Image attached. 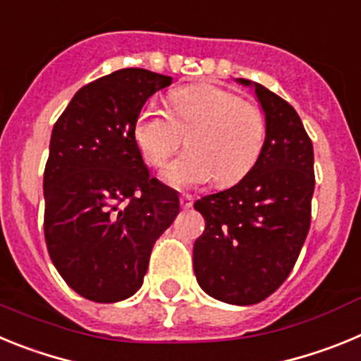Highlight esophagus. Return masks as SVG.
Listing matches in <instances>:
<instances>
[{
	"mask_svg": "<svg viewBox=\"0 0 361 361\" xmlns=\"http://www.w3.org/2000/svg\"><path fill=\"white\" fill-rule=\"evenodd\" d=\"M193 206V197L191 195H180V208L190 209Z\"/></svg>",
	"mask_w": 361,
	"mask_h": 361,
	"instance_id": "obj_1",
	"label": "esophagus"
}]
</instances>
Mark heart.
I'll return each instance as SVG.
<instances>
[{
    "instance_id": "1",
    "label": "heart",
    "mask_w": 361,
    "mask_h": 361,
    "mask_svg": "<svg viewBox=\"0 0 361 361\" xmlns=\"http://www.w3.org/2000/svg\"><path fill=\"white\" fill-rule=\"evenodd\" d=\"M262 108L216 85L173 92L170 110L148 104L135 123V139L152 166H164L186 135L188 152L164 171L170 186L186 190L215 177L220 186L238 183L253 168L266 141Z\"/></svg>"
}]
</instances>
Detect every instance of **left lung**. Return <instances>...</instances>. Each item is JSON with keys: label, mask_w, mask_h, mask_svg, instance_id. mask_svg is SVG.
<instances>
[{"label": "left lung", "mask_w": 361, "mask_h": 361, "mask_svg": "<svg viewBox=\"0 0 361 361\" xmlns=\"http://www.w3.org/2000/svg\"><path fill=\"white\" fill-rule=\"evenodd\" d=\"M253 86L267 123L262 152L240 183L195 202L206 220L193 245L197 282L233 305L258 304L286 282L309 233L314 191L312 142L298 114Z\"/></svg>", "instance_id": "1"}]
</instances>
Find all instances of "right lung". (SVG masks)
<instances>
[{
    "label": "right lung",
    "instance_id": "add662e5",
    "mask_svg": "<svg viewBox=\"0 0 361 361\" xmlns=\"http://www.w3.org/2000/svg\"><path fill=\"white\" fill-rule=\"evenodd\" d=\"M171 78L123 68L73 95L50 137L44 240L73 291L99 304L139 291L153 244L180 212L152 177L135 139L141 108Z\"/></svg>",
    "mask_w": 361,
    "mask_h": 361
}]
</instances>
